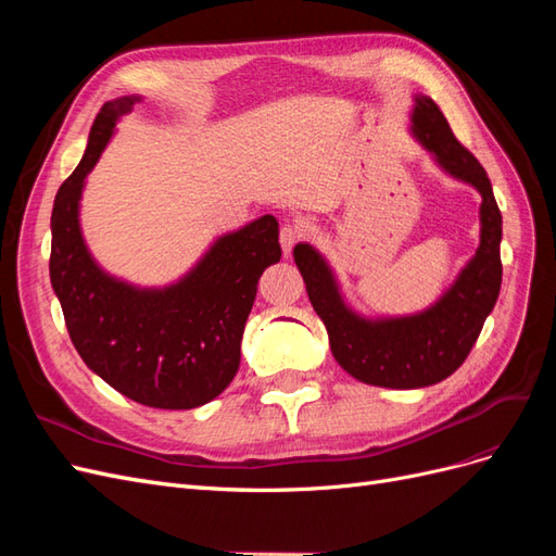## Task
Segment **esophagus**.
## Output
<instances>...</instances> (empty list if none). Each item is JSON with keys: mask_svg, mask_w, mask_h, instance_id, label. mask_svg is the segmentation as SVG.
<instances>
[{"mask_svg": "<svg viewBox=\"0 0 556 556\" xmlns=\"http://www.w3.org/2000/svg\"><path fill=\"white\" fill-rule=\"evenodd\" d=\"M304 239V229H301L299 225H285L280 229V245H282V252L285 255H290L292 248Z\"/></svg>", "mask_w": 556, "mask_h": 556, "instance_id": "34e87169", "label": "esophagus"}]
</instances>
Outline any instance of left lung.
Segmentation results:
<instances>
[{
    "label": "left lung",
    "instance_id": "left-lung-1",
    "mask_svg": "<svg viewBox=\"0 0 556 556\" xmlns=\"http://www.w3.org/2000/svg\"><path fill=\"white\" fill-rule=\"evenodd\" d=\"M413 137L441 169L480 192V245L443 296L415 315L368 319L352 311L327 260L308 245L294 248L315 313L323 319L336 362L366 384L417 390L452 376L476 345L501 290V211L482 164L454 139L433 99L417 94Z\"/></svg>",
    "mask_w": 556,
    "mask_h": 556
}]
</instances>
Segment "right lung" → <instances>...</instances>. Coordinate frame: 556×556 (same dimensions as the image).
Masks as SVG:
<instances>
[{
	"instance_id": "1",
	"label": "right lung",
	"mask_w": 556,
	"mask_h": 556,
	"mask_svg": "<svg viewBox=\"0 0 556 556\" xmlns=\"http://www.w3.org/2000/svg\"><path fill=\"white\" fill-rule=\"evenodd\" d=\"M141 97L97 113L86 155L55 194L50 215V282L80 359L113 390L150 408L204 406L233 380L257 280L280 262L278 220L262 215L217 239L192 271L166 288H137L109 276L83 241V185L115 123Z\"/></svg>"
}]
</instances>
